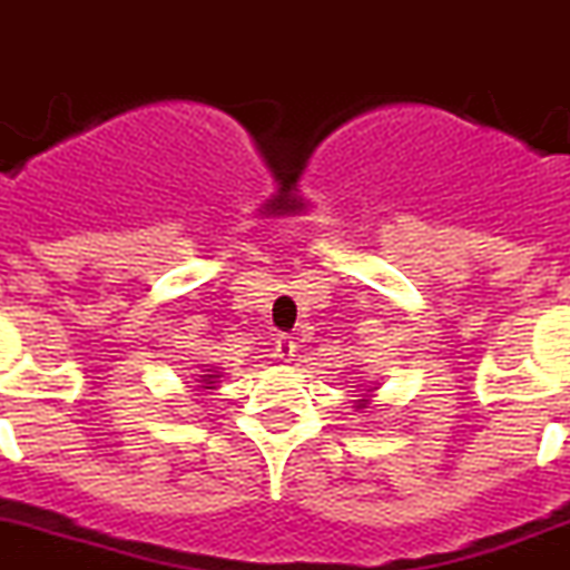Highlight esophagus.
Wrapping results in <instances>:
<instances>
[{
    "label": "esophagus",
    "mask_w": 570,
    "mask_h": 570,
    "mask_svg": "<svg viewBox=\"0 0 570 570\" xmlns=\"http://www.w3.org/2000/svg\"><path fill=\"white\" fill-rule=\"evenodd\" d=\"M295 350H298V344H295L292 335H278V338H275V358L292 361L295 358Z\"/></svg>",
    "instance_id": "obj_1"
}]
</instances>
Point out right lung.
<instances>
[{"mask_svg": "<svg viewBox=\"0 0 570 570\" xmlns=\"http://www.w3.org/2000/svg\"><path fill=\"white\" fill-rule=\"evenodd\" d=\"M206 381H209V379H206Z\"/></svg>", "mask_w": 570, "mask_h": 570, "instance_id": "1", "label": "right lung"}]
</instances>
